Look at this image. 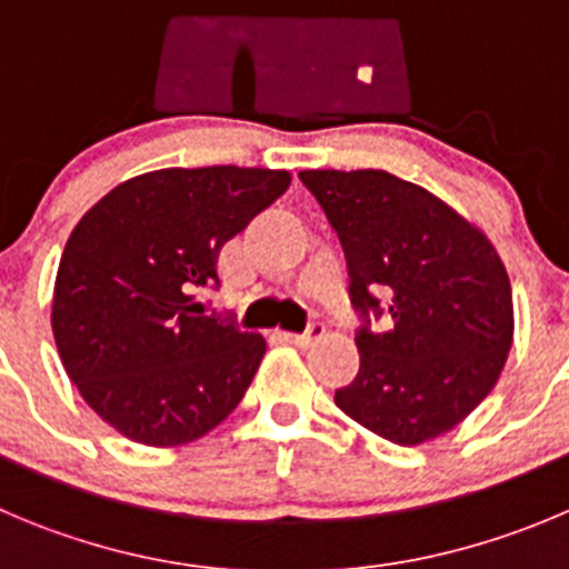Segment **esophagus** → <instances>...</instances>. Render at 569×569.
I'll return each mask as SVG.
<instances>
[{
    "mask_svg": "<svg viewBox=\"0 0 569 569\" xmlns=\"http://www.w3.org/2000/svg\"><path fill=\"white\" fill-rule=\"evenodd\" d=\"M322 333H326V326H322V322H311L309 326V331H302V333H283V339L289 345H295V348H309L311 342H315V339H320Z\"/></svg>",
    "mask_w": 569,
    "mask_h": 569,
    "instance_id": "34e87169",
    "label": "esophagus"
}]
</instances>
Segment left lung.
Returning a JSON list of instances; mask_svg holds the SVG:
<instances>
[{
	"mask_svg": "<svg viewBox=\"0 0 569 569\" xmlns=\"http://www.w3.org/2000/svg\"><path fill=\"white\" fill-rule=\"evenodd\" d=\"M348 258L359 373L333 401L398 446L458 427L493 390L513 339L493 243L421 184L387 171H300ZM385 313V332L369 317Z\"/></svg>",
	"mask_w": 569,
	"mask_h": 569,
	"instance_id": "left-lung-1",
	"label": "left lung"
}]
</instances>
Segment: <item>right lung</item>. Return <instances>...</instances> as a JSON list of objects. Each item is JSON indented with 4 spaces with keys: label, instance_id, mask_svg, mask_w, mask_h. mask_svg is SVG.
I'll return each mask as SVG.
<instances>
[{
    "label": "right lung",
    "instance_id": "add662e5",
    "mask_svg": "<svg viewBox=\"0 0 569 569\" xmlns=\"http://www.w3.org/2000/svg\"><path fill=\"white\" fill-rule=\"evenodd\" d=\"M291 184L269 168H162L117 184L78 221L52 295L63 370L109 427L179 446L238 407L267 342L207 317L219 252Z\"/></svg>",
    "mask_w": 569,
    "mask_h": 569
}]
</instances>
